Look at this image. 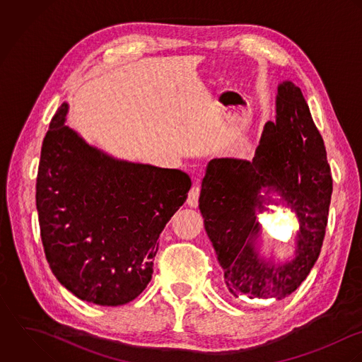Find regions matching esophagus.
<instances>
[{
	"mask_svg": "<svg viewBox=\"0 0 362 362\" xmlns=\"http://www.w3.org/2000/svg\"><path fill=\"white\" fill-rule=\"evenodd\" d=\"M199 197H200V186L194 185L187 194V204L190 207H197L199 206Z\"/></svg>",
	"mask_w": 362,
	"mask_h": 362,
	"instance_id": "esophagus-1",
	"label": "esophagus"
}]
</instances>
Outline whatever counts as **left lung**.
<instances>
[{
	"instance_id": "1",
	"label": "left lung",
	"mask_w": 362,
	"mask_h": 362,
	"mask_svg": "<svg viewBox=\"0 0 362 362\" xmlns=\"http://www.w3.org/2000/svg\"><path fill=\"white\" fill-rule=\"evenodd\" d=\"M276 120L264 124L252 160L214 158L206 168L199 209L228 289L250 299H284L316 263L333 190L323 139L300 89L279 83ZM270 204L300 223L294 255L280 261L261 253L257 216Z\"/></svg>"
}]
</instances>
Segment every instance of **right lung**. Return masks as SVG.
<instances>
[{
    "instance_id": "1",
    "label": "right lung",
    "mask_w": 362,
    "mask_h": 362,
    "mask_svg": "<svg viewBox=\"0 0 362 362\" xmlns=\"http://www.w3.org/2000/svg\"><path fill=\"white\" fill-rule=\"evenodd\" d=\"M69 103L50 122L36 180L46 259L82 300L119 306L152 277L158 238L183 206L192 180L179 169L117 159L66 126Z\"/></svg>"
}]
</instances>
